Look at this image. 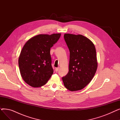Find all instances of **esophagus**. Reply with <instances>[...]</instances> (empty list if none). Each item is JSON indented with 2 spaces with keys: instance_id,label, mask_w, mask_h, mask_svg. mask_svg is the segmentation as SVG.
Returning <instances> with one entry per match:
<instances>
[{
  "instance_id": "esophagus-1",
  "label": "esophagus",
  "mask_w": 120,
  "mask_h": 120,
  "mask_svg": "<svg viewBox=\"0 0 120 120\" xmlns=\"http://www.w3.org/2000/svg\"><path fill=\"white\" fill-rule=\"evenodd\" d=\"M59 70V68H55V70L56 72H57Z\"/></svg>"
}]
</instances>
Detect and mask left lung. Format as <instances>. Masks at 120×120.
<instances>
[{
    "label": "left lung",
    "instance_id": "obj_1",
    "mask_svg": "<svg viewBox=\"0 0 120 120\" xmlns=\"http://www.w3.org/2000/svg\"><path fill=\"white\" fill-rule=\"evenodd\" d=\"M64 37L70 55L69 71L62 80L68 90H81L90 82L97 71L95 47L90 40L81 34H65Z\"/></svg>",
    "mask_w": 120,
    "mask_h": 120
}]
</instances>
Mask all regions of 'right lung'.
Returning a JSON list of instances; mask_svg holds the SVG:
<instances>
[{"instance_id": "1", "label": "right lung", "mask_w": 120, "mask_h": 120, "mask_svg": "<svg viewBox=\"0 0 120 120\" xmlns=\"http://www.w3.org/2000/svg\"><path fill=\"white\" fill-rule=\"evenodd\" d=\"M61 34H38L25 44L18 58L20 74L27 84L34 87L45 85L53 73L50 49Z\"/></svg>"}]
</instances>
